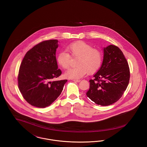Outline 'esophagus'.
Segmentation results:
<instances>
[{
	"label": "esophagus",
	"mask_w": 147,
	"mask_h": 147,
	"mask_svg": "<svg viewBox=\"0 0 147 147\" xmlns=\"http://www.w3.org/2000/svg\"><path fill=\"white\" fill-rule=\"evenodd\" d=\"M73 81L74 82H80V80H78V79H73Z\"/></svg>",
	"instance_id": "1"
}]
</instances>
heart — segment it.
<instances>
[{
  "label": "heart",
  "mask_w": 147,
  "mask_h": 147,
  "mask_svg": "<svg viewBox=\"0 0 147 147\" xmlns=\"http://www.w3.org/2000/svg\"><path fill=\"white\" fill-rule=\"evenodd\" d=\"M67 50L73 57H78L76 62L77 67L67 70L64 76L70 79H79L84 77L88 72L92 74L96 72L102 63L101 52L83 41H77L70 44ZM70 56L65 51L60 52L57 57L58 64L64 69L70 65Z\"/></svg>",
  "instance_id": "1"
}]
</instances>
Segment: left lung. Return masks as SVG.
Instances as JSON below:
<instances>
[{"label": "left lung", "instance_id": "1", "mask_svg": "<svg viewBox=\"0 0 147 147\" xmlns=\"http://www.w3.org/2000/svg\"><path fill=\"white\" fill-rule=\"evenodd\" d=\"M94 79L89 80L87 96L95 104L108 106L117 101L129 83L130 71L123 52L110 45L104 49L102 65Z\"/></svg>", "mask_w": 147, "mask_h": 147}]
</instances>
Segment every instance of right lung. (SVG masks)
I'll list each match as a JSON object with an SVG mask.
<instances>
[{
  "label": "right lung",
  "mask_w": 147,
  "mask_h": 147,
  "mask_svg": "<svg viewBox=\"0 0 147 147\" xmlns=\"http://www.w3.org/2000/svg\"><path fill=\"white\" fill-rule=\"evenodd\" d=\"M58 41H44L26 53L18 74V86L25 100L32 106L44 108L60 95L67 80L54 81L62 71L58 69L56 49Z\"/></svg>",
  "instance_id": "right-lung-1"
}]
</instances>
